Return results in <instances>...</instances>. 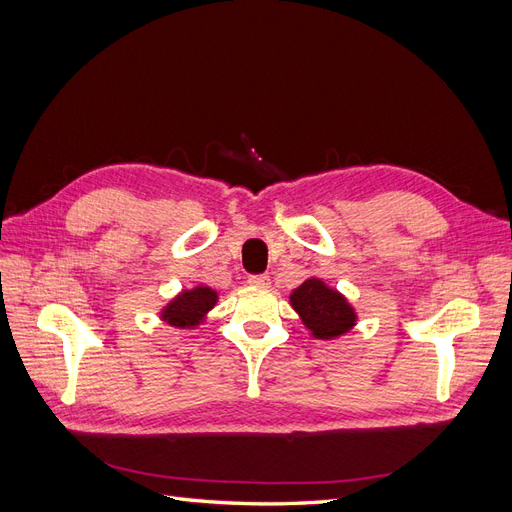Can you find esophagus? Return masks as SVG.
Wrapping results in <instances>:
<instances>
[{
	"label": "esophagus",
	"instance_id": "34e87169",
	"mask_svg": "<svg viewBox=\"0 0 512 512\" xmlns=\"http://www.w3.org/2000/svg\"><path fill=\"white\" fill-rule=\"evenodd\" d=\"M247 284L250 286H260V288H267L269 286V275H250L247 277Z\"/></svg>",
	"mask_w": 512,
	"mask_h": 512
}]
</instances>
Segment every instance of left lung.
Instances as JSON below:
<instances>
[{
  "label": "left lung",
  "instance_id": "obj_1",
  "mask_svg": "<svg viewBox=\"0 0 512 512\" xmlns=\"http://www.w3.org/2000/svg\"><path fill=\"white\" fill-rule=\"evenodd\" d=\"M290 303L297 309L305 327L318 339H333L348 333L354 322V309L337 290L320 280H307L290 294Z\"/></svg>",
  "mask_w": 512,
  "mask_h": 512
}]
</instances>
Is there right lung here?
Masks as SVG:
<instances>
[{"label":"right lung","mask_w":512,"mask_h":512,"mask_svg":"<svg viewBox=\"0 0 512 512\" xmlns=\"http://www.w3.org/2000/svg\"><path fill=\"white\" fill-rule=\"evenodd\" d=\"M218 301V292L211 290L209 286H196L194 290L181 292L175 301H170L164 312L162 320H166L170 327H196V324L203 322L205 314Z\"/></svg>","instance_id":"right-lung-1"}]
</instances>
